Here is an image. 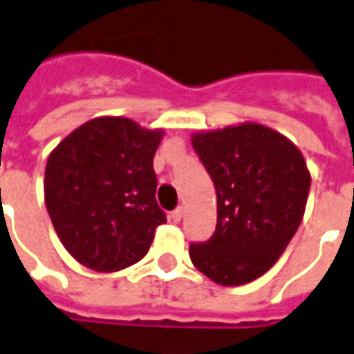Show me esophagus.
I'll return each mask as SVG.
<instances>
[{"label": "esophagus", "instance_id": "1", "mask_svg": "<svg viewBox=\"0 0 354 354\" xmlns=\"http://www.w3.org/2000/svg\"><path fill=\"white\" fill-rule=\"evenodd\" d=\"M169 218H171V220H174L175 224H177V222H180V218H183V209H175L174 212H171V214H169Z\"/></svg>", "mask_w": 354, "mask_h": 354}]
</instances>
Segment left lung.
<instances>
[{
    "label": "left lung",
    "instance_id": "obj_1",
    "mask_svg": "<svg viewBox=\"0 0 354 354\" xmlns=\"http://www.w3.org/2000/svg\"><path fill=\"white\" fill-rule=\"evenodd\" d=\"M190 140L216 190V231L190 244L194 267L227 288L257 280L302 222L312 185L306 160L289 138L252 121Z\"/></svg>",
    "mask_w": 354,
    "mask_h": 354
}]
</instances>
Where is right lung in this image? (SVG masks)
<instances>
[{"instance_id":"1","label":"right lung","mask_w":354,"mask_h":354,"mask_svg":"<svg viewBox=\"0 0 354 354\" xmlns=\"http://www.w3.org/2000/svg\"><path fill=\"white\" fill-rule=\"evenodd\" d=\"M164 129L129 117H95L50 153L44 203L61 244L78 263L115 272L142 259L166 222L153 158Z\"/></svg>"}]
</instances>
